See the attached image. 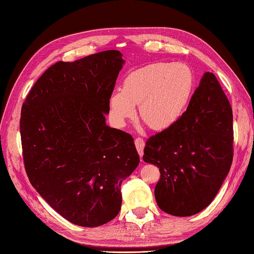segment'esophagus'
I'll return each mask as SVG.
<instances>
[{
  "instance_id": "34e87169",
  "label": "esophagus",
  "mask_w": 254,
  "mask_h": 254,
  "mask_svg": "<svg viewBox=\"0 0 254 254\" xmlns=\"http://www.w3.org/2000/svg\"><path fill=\"white\" fill-rule=\"evenodd\" d=\"M135 146H136V149H137V152H138V155L142 157V156H143L144 146H145L144 139L141 138V137H136V138H135Z\"/></svg>"
}]
</instances>
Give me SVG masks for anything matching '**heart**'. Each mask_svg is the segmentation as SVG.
Returning a JSON list of instances; mask_svg holds the SVG:
<instances>
[{
    "label": "heart",
    "mask_w": 254,
    "mask_h": 254,
    "mask_svg": "<svg viewBox=\"0 0 254 254\" xmlns=\"http://www.w3.org/2000/svg\"><path fill=\"white\" fill-rule=\"evenodd\" d=\"M192 86V72L185 64H147L128 73L121 91L110 95V116L116 124L123 126L135 115L134 106L139 105L143 121L154 130H164L179 120Z\"/></svg>",
    "instance_id": "heart-1"
}]
</instances>
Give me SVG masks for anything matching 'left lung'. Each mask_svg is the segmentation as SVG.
<instances>
[{
    "label": "left lung",
    "instance_id": "8db88e82",
    "mask_svg": "<svg viewBox=\"0 0 254 254\" xmlns=\"http://www.w3.org/2000/svg\"><path fill=\"white\" fill-rule=\"evenodd\" d=\"M233 158V109L216 76L206 72L179 120L145 145L144 161L160 171L159 208L174 216L201 212L216 196Z\"/></svg>",
    "mask_w": 254,
    "mask_h": 254
}]
</instances>
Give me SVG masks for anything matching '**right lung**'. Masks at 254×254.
Returning <instances> with one entry per match:
<instances>
[{
  "mask_svg": "<svg viewBox=\"0 0 254 254\" xmlns=\"http://www.w3.org/2000/svg\"><path fill=\"white\" fill-rule=\"evenodd\" d=\"M121 57L108 50L55 63L21 107V148L31 186L61 216L83 227L117 216L121 183L139 163L130 134L106 126Z\"/></svg>",
  "mask_w": 254,
  "mask_h": 254,
  "instance_id": "1",
  "label": "right lung"
}]
</instances>
